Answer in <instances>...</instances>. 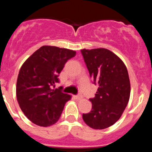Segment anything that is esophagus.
I'll return each instance as SVG.
<instances>
[{
	"label": "esophagus",
	"instance_id": "esophagus-1",
	"mask_svg": "<svg viewBox=\"0 0 152 152\" xmlns=\"http://www.w3.org/2000/svg\"><path fill=\"white\" fill-rule=\"evenodd\" d=\"M74 97H75L76 100H80V99L82 98V96H80V95H76V96H75Z\"/></svg>",
	"mask_w": 152,
	"mask_h": 152
}]
</instances>
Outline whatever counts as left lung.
<instances>
[{
    "label": "left lung",
    "mask_w": 152,
    "mask_h": 152,
    "mask_svg": "<svg viewBox=\"0 0 152 152\" xmlns=\"http://www.w3.org/2000/svg\"><path fill=\"white\" fill-rule=\"evenodd\" d=\"M90 76L99 86L92 110L83 114L84 123L94 129H104L119 119L129 100L130 80L124 62L103 48L81 49Z\"/></svg>",
    "instance_id": "1"
}]
</instances>
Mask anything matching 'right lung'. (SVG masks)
<instances>
[{"instance_id": "add662e5", "label": "right lung", "mask_w": 152, "mask_h": 152, "mask_svg": "<svg viewBox=\"0 0 152 152\" xmlns=\"http://www.w3.org/2000/svg\"><path fill=\"white\" fill-rule=\"evenodd\" d=\"M71 49L43 45L31 55L21 66L16 86L19 106L32 123L42 127L59 119L72 96L52 89L68 59L75 56Z\"/></svg>"}]
</instances>
